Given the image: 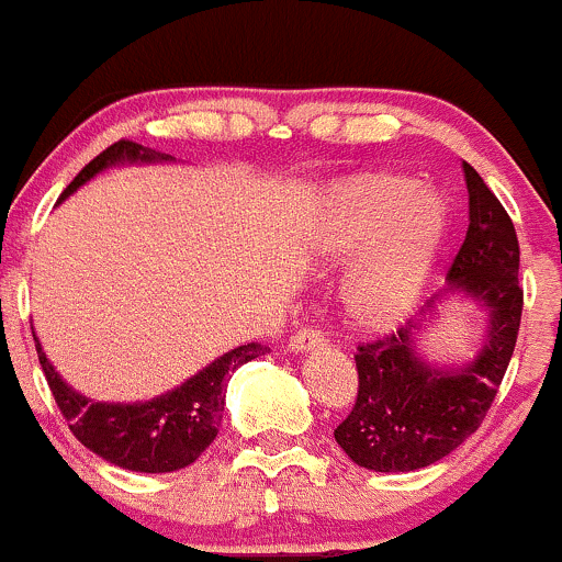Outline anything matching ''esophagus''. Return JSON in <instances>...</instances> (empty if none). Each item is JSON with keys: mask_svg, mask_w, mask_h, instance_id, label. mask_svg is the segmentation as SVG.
Segmentation results:
<instances>
[{"mask_svg": "<svg viewBox=\"0 0 562 562\" xmlns=\"http://www.w3.org/2000/svg\"><path fill=\"white\" fill-rule=\"evenodd\" d=\"M324 342H326L324 331L313 329V326H305V329L292 334V339H289V350H292V352H307V350L321 348Z\"/></svg>", "mask_w": 562, "mask_h": 562, "instance_id": "34e87169", "label": "esophagus"}]
</instances>
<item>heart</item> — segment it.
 Segmentation results:
<instances>
[{
	"label": "heart",
	"instance_id": "1",
	"mask_svg": "<svg viewBox=\"0 0 562 562\" xmlns=\"http://www.w3.org/2000/svg\"><path fill=\"white\" fill-rule=\"evenodd\" d=\"M449 204L403 172L358 175L326 204L321 251L366 260L345 286V311L361 331H387L406 318L449 231Z\"/></svg>",
	"mask_w": 562,
	"mask_h": 562
}]
</instances>
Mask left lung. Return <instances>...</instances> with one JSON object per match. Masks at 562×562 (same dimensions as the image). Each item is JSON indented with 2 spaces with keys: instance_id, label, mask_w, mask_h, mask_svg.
I'll use <instances>...</instances> for the list:
<instances>
[{
  "instance_id": "obj_1",
  "label": "left lung",
  "mask_w": 562,
  "mask_h": 562,
  "mask_svg": "<svg viewBox=\"0 0 562 562\" xmlns=\"http://www.w3.org/2000/svg\"><path fill=\"white\" fill-rule=\"evenodd\" d=\"M464 180L470 228L449 268V289L435 294L427 311L443 294H468L488 313L485 345L459 369L419 356L417 337L427 326L419 321L358 345L356 406L334 430L358 468L412 472L449 457L481 427L513 358L522 313L518 236L502 201L468 161Z\"/></svg>"
}]
</instances>
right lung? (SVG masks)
<instances>
[{"instance_id": "right-lung-1", "label": "right lung", "mask_w": 562, "mask_h": 562, "mask_svg": "<svg viewBox=\"0 0 562 562\" xmlns=\"http://www.w3.org/2000/svg\"><path fill=\"white\" fill-rule=\"evenodd\" d=\"M122 161H175V156L143 148L132 140H119L98 154L63 191L60 201L79 186ZM36 356L47 376L53 398L81 446L103 457L116 468L135 472H175L193 464L206 446L217 438L225 406V382L231 371L268 352L260 342L233 348L180 387L143 403H98L79 395L60 380L58 371L44 356L34 334Z\"/></svg>"}]
</instances>
